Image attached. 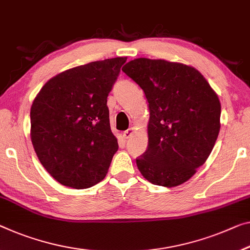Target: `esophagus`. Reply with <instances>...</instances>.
<instances>
[{"label": "esophagus", "mask_w": 250, "mask_h": 250, "mask_svg": "<svg viewBox=\"0 0 250 250\" xmlns=\"http://www.w3.org/2000/svg\"><path fill=\"white\" fill-rule=\"evenodd\" d=\"M134 130H135V128L134 127H129L128 129H126L124 133H123V136H124V138H128L132 136V134L134 133Z\"/></svg>", "instance_id": "1"}]
</instances>
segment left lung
Instances as JSON below:
<instances>
[{
    "mask_svg": "<svg viewBox=\"0 0 250 250\" xmlns=\"http://www.w3.org/2000/svg\"><path fill=\"white\" fill-rule=\"evenodd\" d=\"M122 70L147 99V149L136 159L142 175L155 186L188 181L206 162L220 130L221 105L197 69L179 62L137 58Z\"/></svg>",
    "mask_w": 250,
    "mask_h": 250,
    "instance_id": "8db88e82",
    "label": "left lung"
}]
</instances>
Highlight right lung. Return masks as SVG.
Masks as SVG:
<instances>
[{
	"label": "right lung",
	"instance_id": "obj_1",
	"mask_svg": "<svg viewBox=\"0 0 250 250\" xmlns=\"http://www.w3.org/2000/svg\"><path fill=\"white\" fill-rule=\"evenodd\" d=\"M126 57L69 69L45 83L30 112L31 141L53 179L74 189L101 182L118 149L107 97Z\"/></svg>",
	"mask_w": 250,
	"mask_h": 250
}]
</instances>
